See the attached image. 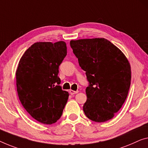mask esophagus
Instances as JSON below:
<instances>
[{
    "label": "esophagus",
    "mask_w": 148,
    "mask_h": 148,
    "mask_svg": "<svg viewBox=\"0 0 148 148\" xmlns=\"http://www.w3.org/2000/svg\"><path fill=\"white\" fill-rule=\"evenodd\" d=\"M77 93H78V90H77V91H74V90H70V94H71V95H74V94H76Z\"/></svg>",
    "instance_id": "1"
}]
</instances>
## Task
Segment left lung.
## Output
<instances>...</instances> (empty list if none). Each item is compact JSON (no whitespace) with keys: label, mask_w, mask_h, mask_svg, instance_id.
<instances>
[{"label":"left lung","mask_w":148,"mask_h":148,"mask_svg":"<svg viewBox=\"0 0 148 148\" xmlns=\"http://www.w3.org/2000/svg\"><path fill=\"white\" fill-rule=\"evenodd\" d=\"M70 45L90 84L83 106L86 116L96 122L113 118L128 94L131 82L128 60L103 38L71 40Z\"/></svg>","instance_id":"8db88e82"}]
</instances>
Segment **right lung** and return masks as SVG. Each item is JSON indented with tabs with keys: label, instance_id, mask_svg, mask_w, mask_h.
<instances>
[{
	"label": "right lung",
	"instance_id": "add662e5",
	"mask_svg": "<svg viewBox=\"0 0 148 148\" xmlns=\"http://www.w3.org/2000/svg\"><path fill=\"white\" fill-rule=\"evenodd\" d=\"M67 54L64 41L36 42L24 53L16 72L19 100L33 118L52 124L60 118L69 94L62 90L58 68Z\"/></svg>",
	"mask_w": 148,
	"mask_h": 148
}]
</instances>
